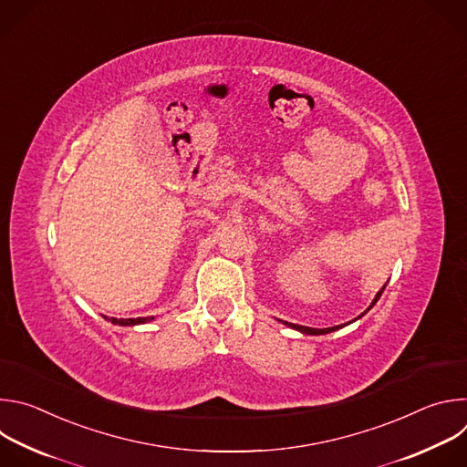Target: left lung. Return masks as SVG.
Here are the masks:
<instances>
[{
	"instance_id": "obj_1",
	"label": "left lung",
	"mask_w": 467,
	"mask_h": 467,
	"mask_svg": "<svg viewBox=\"0 0 467 467\" xmlns=\"http://www.w3.org/2000/svg\"><path fill=\"white\" fill-rule=\"evenodd\" d=\"M384 288H386V285L377 292V296H375V299L371 301V305L368 306V310H371L373 308V305L379 301V297L382 296V292H384ZM366 310V312H368ZM364 312V314H366ZM364 314H360V316H357L353 321H357V319H360ZM351 323V321H349ZM349 323H344V325H337V327H327V328H312V327H305V325H296V323H288V321H285V325H288V327H292V328H296V330H299V332H303V335H328V332H332V330H338V328H342V327H346V325H349Z\"/></svg>"
}]
</instances>
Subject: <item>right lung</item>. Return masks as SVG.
<instances>
[{
    "label": "right lung",
    "mask_w": 467,
    "mask_h": 467,
    "mask_svg": "<svg viewBox=\"0 0 467 467\" xmlns=\"http://www.w3.org/2000/svg\"><path fill=\"white\" fill-rule=\"evenodd\" d=\"M105 319H109L110 323H114V325H121V327H132V325H140V323H148V321H151V319H155L153 316H150V317H129V319H116V317H107L105 316Z\"/></svg>",
    "instance_id": "obj_1"
}]
</instances>
